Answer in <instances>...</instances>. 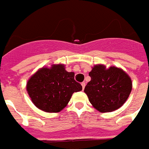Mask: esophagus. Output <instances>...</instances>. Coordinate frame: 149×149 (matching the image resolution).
I'll return each instance as SVG.
<instances>
[{"mask_svg": "<svg viewBox=\"0 0 149 149\" xmlns=\"http://www.w3.org/2000/svg\"><path fill=\"white\" fill-rule=\"evenodd\" d=\"M81 85H82V86H83V89H84V88H85V86H86V83H82V84H81Z\"/></svg>", "mask_w": 149, "mask_h": 149, "instance_id": "1", "label": "esophagus"}]
</instances>
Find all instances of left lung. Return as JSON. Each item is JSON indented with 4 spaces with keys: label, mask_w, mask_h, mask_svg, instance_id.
Returning a JSON list of instances; mask_svg holds the SVG:
<instances>
[{
    "label": "left lung",
    "mask_w": 149,
    "mask_h": 149,
    "mask_svg": "<svg viewBox=\"0 0 149 149\" xmlns=\"http://www.w3.org/2000/svg\"><path fill=\"white\" fill-rule=\"evenodd\" d=\"M91 79L84 92L90 103L100 112H111L123 106L129 97L132 82L121 68L103 64L95 65L89 73Z\"/></svg>",
    "instance_id": "8db88e82"
}]
</instances>
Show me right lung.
Returning <instances> with one entry per match:
<instances>
[{"label":"right lung","mask_w":149,"mask_h":149,"mask_svg":"<svg viewBox=\"0 0 149 149\" xmlns=\"http://www.w3.org/2000/svg\"><path fill=\"white\" fill-rule=\"evenodd\" d=\"M74 80V73L68 72L63 64L43 66L29 78L26 91L33 103L46 112H59L69 103L73 93L82 91Z\"/></svg>","instance_id":"add662e5"}]
</instances>
